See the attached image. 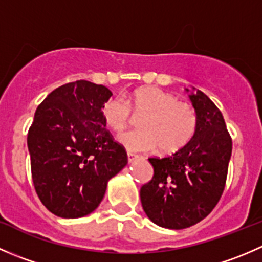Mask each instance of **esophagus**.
Wrapping results in <instances>:
<instances>
[{"label": "esophagus", "instance_id": "34e87169", "mask_svg": "<svg viewBox=\"0 0 262 262\" xmlns=\"http://www.w3.org/2000/svg\"><path fill=\"white\" fill-rule=\"evenodd\" d=\"M137 158H138V156L134 155V153H132V152H128V161H129V163H132V162H133V161H136Z\"/></svg>", "mask_w": 262, "mask_h": 262}]
</instances>
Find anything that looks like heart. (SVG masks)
I'll use <instances>...</instances> for the list:
<instances>
[{"label": "heart", "instance_id": "heart-1", "mask_svg": "<svg viewBox=\"0 0 262 262\" xmlns=\"http://www.w3.org/2000/svg\"><path fill=\"white\" fill-rule=\"evenodd\" d=\"M132 112L142 115L141 129L125 132L118 141L130 152H146L160 147L161 152H178L186 146L198 129V113L189 102L178 101L175 95L158 89L142 87L123 99L110 97L101 105L105 125L120 133L132 119Z\"/></svg>", "mask_w": 262, "mask_h": 262}]
</instances>
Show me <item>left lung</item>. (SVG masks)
Instances as JSON below:
<instances>
[{
	"instance_id": "1",
	"label": "left lung",
	"mask_w": 262,
	"mask_h": 262,
	"mask_svg": "<svg viewBox=\"0 0 262 262\" xmlns=\"http://www.w3.org/2000/svg\"><path fill=\"white\" fill-rule=\"evenodd\" d=\"M192 90L189 97L198 113L196 133L172 156L148 158L153 178L141 187L147 216L168 229L191 227L212 212L223 194L232 155L221 110L204 92Z\"/></svg>"
}]
</instances>
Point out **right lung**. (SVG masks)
Instances as JSON below:
<instances>
[{
    "label": "right lung",
    "instance_id": "right-lung-1",
    "mask_svg": "<svg viewBox=\"0 0 262 262\" xmlns=\"http://www.w3.org/2000/svg\"><path fill=\"white\" fill-rule=\"evenodd\" d=\"M112 91L80 80L58 87L36 109L28 133L31 176L44 207L62 218L92 213L107 181L128 163L101 118Z\"/></svg>",
    "mask_w": 262,
    "mask_h": 262
}]
</instances>
